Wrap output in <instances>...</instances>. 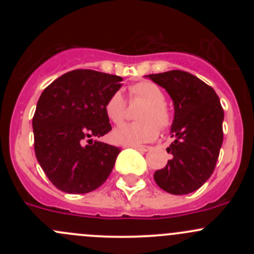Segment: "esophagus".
<instances>
[{
	"instance_id": "esophagus-1",
	"label": "esophagus",
	"mask_w": 254,
	"mask_h": 254,
	"mask_svg": "<svg viewBox=\"0 0 254 254\" xmlns=\"http://www.w3.org/2000/svg\"><path fill=\"white\" fill-rule=\"evenodd\" d=\"M132 148H136V150L142 151V152H146V151L151 150V146H146V145H131Z\"/></svg>"
}]
</instances>
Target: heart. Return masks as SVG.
I'll return each instance as SVG.
<instances>
[{
  "label": "heart",
  "instance_id": "1",
  "mask_svg": "<svg viewBox=\"0 0 254 254\" xmlns=\"http://www.w3.org/2000/svg\"><path fill=\"white\" fill-rule=\"evenodd\" d=\"M129 93L131 98L145 102V106L139 113V119L142 120L118 127L113 132V137L118 143L124 145H139L152 141L158 135L157 125L165 129L171 124V113L163 103L165 93L152 82H139L130 87ZM106 114L114 124H120L124 120L125 102L119 92L113 93L107 101Z\"/></svg>",
  "mask_w": 254,
  "mask_h": 254
}]
</instances>
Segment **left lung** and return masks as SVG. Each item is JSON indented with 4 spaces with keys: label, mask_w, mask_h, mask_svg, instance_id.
Returning a JSON list of instances; mask_svg holds the SVG:
<instances>
[{
    "label": "left lung",
    "mask_w": 254,
    "mask_h": 254,
    "mask_svg": "<svg viewBox=\"0 0 254 254\" xmlns=\"http://www.w3.org/2000/svg\"><path fill=\"white\" fill-rule=\"evenodd\" d=\"M167 91L175 107L171 127L172 155L153 175L157 186L175 195L195 191L210 178L224 134V109L216 92L196 76L181 70L146 76Z\"/></svg>",
    "instance_id": "obj_1"
}]
</instances>
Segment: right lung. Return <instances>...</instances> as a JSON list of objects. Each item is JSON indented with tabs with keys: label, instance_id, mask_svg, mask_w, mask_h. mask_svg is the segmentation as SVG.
<instances>
[{
	"label": "right lung",
	"instance_id": "add662e5",
	"mask_svg": "<svg viewBox=\"0 0 254 254\" xmlns=\"http://www.w3.org/2000/svg\"><path fill=\"white\" fill-rule=\"evenodd\" d=\"M122 81L98 71L73 70L43 91L33 117L35 156L60 190L89 193L111 175L120 148L92 137L112 130L106 103Z\"/></svg>",
	"mask_w": 254,
	"mask_h": 254
}]
</instances>
